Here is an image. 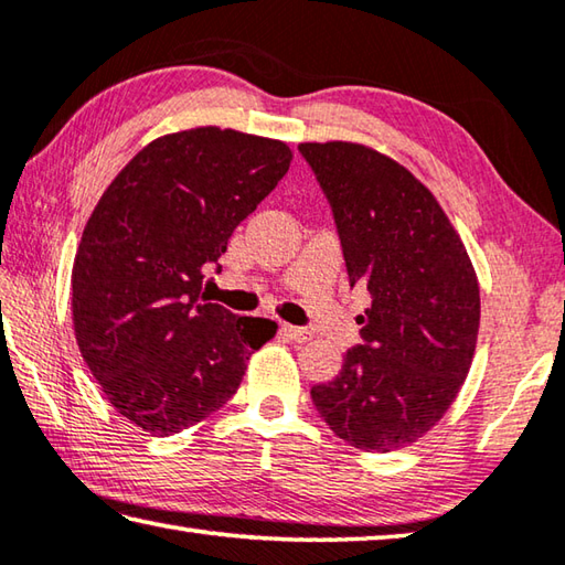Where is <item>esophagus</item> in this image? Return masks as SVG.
Here are the masks:
<instances>
[{
	"label": "esophagus",
	"mask_w": 565,
	"mask_h": 565,
	"mask_svg": "<svg viewBox=\"0 0 565 565\" xmlns=\"http://www.w3.org/2000/svg\"><path fill=\"white\" fill-rule=\"evenodd\" d=\"M282 334L287 339H292V342H307V339H312V332L305 327H295V324H282Z\"/></svg>",
	"instance_id": "obj_1"
}]
</instances>
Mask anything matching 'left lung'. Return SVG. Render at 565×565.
Listing matches in <instances>:
<instances>
[{"label": "left lung", "instance_id": "left-lung-1", "mask_svg": "<svg viewBox=\"0 0 565 565\" xmlns=\"http://www.w3.org/2000/svg\"><path fill=\"white\" fill-rule=\"evenodd\" d=\"M332 206L349 285L371 307L342 371L312 388L344 443L391 452L420 440L470 374L480 282L438 199L396 159L356 142H302Z\"/></svg>", "mask_w": 565, "mask_h": 565}]
</instances>
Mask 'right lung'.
Masks as SVG:
<instances>
[{"instance_id":"right-lung-1","label":"right lung","mask_w":565,"mask_h":565,"mask_svg":"<svg viewBox=\"0 0 565 565\" xmlns=\"http://www.w3.org/2000/svg\"><path fill=\"white\" fill-rule=\"evenodd\" d=\"M290 162L280 140L191 127L142 147L93 209L71 273L73 329L105 398L145 433L209 418L278 332L206 302L201 280Z\"/></svg>"}]
</instances>
